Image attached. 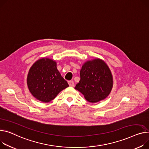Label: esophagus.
<instances>
[{
    "label": "esophagus",
    "mask_w": 149,
    "mask_h": 149,
    "mask_svg": "<svg viewBox=\"0 0 149 149\" xmlns=\"http://www.w3.org/2000/svg\"><path fill=\"white\" fill-rule=\"evenodd\" d=\"M68 85H69L70 86H74V82L72 81H68Z\"/></svg>",
    "instance_id": "obj_1"
}]
</instances>
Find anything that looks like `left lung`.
I'll list each match as a JSON object with an SVG mask.
<instances>
[{
	"label": "left lung",
	"instance_id": "left-lung-1",
	"mask_svg": "<svg viewBox=\"0 0 149 149\" xmlns=\"http://www.w3.org/2000/svg\"><path fill=\"white\" fill-rule=\"evenodd\" d=\"M81 80L74 88L85 99L96 102L106 98L113 86V77L107 65L100 59L86 62L81 72Z\"/></svg>",
	"mask_w": 149,
	"mask_h": 149
}]
</instances>
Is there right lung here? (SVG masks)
Returning <instances> with one entry per match:
<instances>
[{"mask_svg": "<svg viewBox=\"0 0 149 149\" xmlns=\"http://www.w3.org/2000/svg\"><path fill=\"white\" fill-rule=\"evenodd\" d=\"M27 82L31 94L44 102L51 101L69 86L57 70L56 62L49 58H42L34 63Z\"/></svg>", "mask_w": 149, "mask_h": 149, "instance_id": "add662e5", "label": "right lung"}]
</instances>
